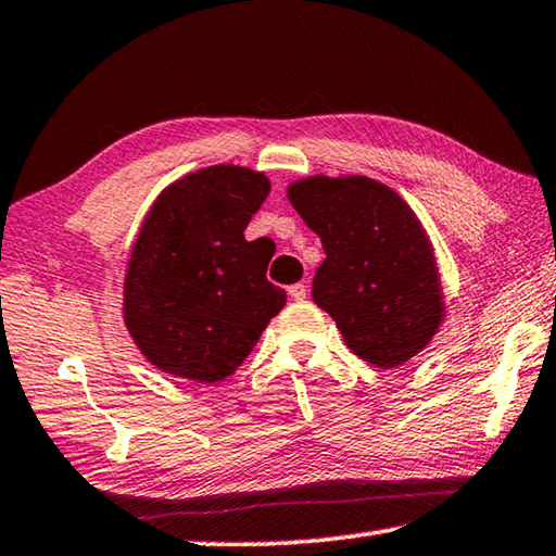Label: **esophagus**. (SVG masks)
I'll use <instances>...</instances> for the list:
<instances>
[{"mask_svg": "<svg viewBox=\"0 0 556 556\" xmlns=\"http://www.w3.org/2000/svg\"><path fill=\"white\" fill-rule=\"evenodd\" d=\"M308 294V287L304 285V281H299V285H291L289 287V296L296 299V301H304Z\"/></svg>", "mask_w": 556, "mask_h": 556, "instance_id": "1", "label": "esophagus"}]
</instances>
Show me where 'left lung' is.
I'll use <instances>...</instances> for the list:
<instances>
[{"label": "left lung", "mask_w": 556, "mask_h": 556, "mask_svg": "<svg viewBox=\"0 0 556 556\" xmlns=\"http://www.w3.org/2000/svg\"><path fill=\"white\" fill-rule=\"evenodd\" d=\"M326 260L312 296L375 368L407 363L444 321L434 248L414 211L368 176H308L287 188Z\"/></svg>", "instance_id": "obj_1"}]
</instances>
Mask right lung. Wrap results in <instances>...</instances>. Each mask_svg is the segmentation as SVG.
Wrapping results in <instances>:
<instances>
[{
    "label": "right lung",
    "instance_id": "add662e5",
    "mask_svg": "<svg viewBox=\"0 0 556 556\" xmlns=\"http://www.w3.org/2000/svg\"><path fill=\"white\" fill-rule=\"evenodd\" d=\"M267 193L265 174L218 164L178 178L149 208L127 265L125 326L159 370L225 380L285 308L269 257L244 240Z\"/></svg>",
    "mask_w": 556,
    "mask_h": 556
}]
</instances>
